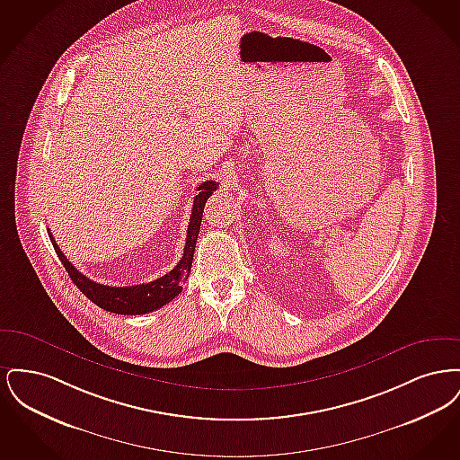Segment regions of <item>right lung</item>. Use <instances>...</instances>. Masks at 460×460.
I'll use <instances>...</instances> for the list:
<instances>
[{
	"mask_svg": "<svg viewBox=\"0 0 460 460\" xmlns=\"http://www.w3.org/2000/svg\"><path fill=\"white\" fill-rule=\"evenodd\" d=\"M217 188H219V182H216V181H205L198 186V195L193 201V210H191L190 224H188V234H186V246H184L182 259L171 272H167L165 276L155 279L152 283H146V285L115 288V286L100 285V283L91 281L66 261L60 246L51 236L49 229H48V234H49L53 248H55L60 262L64 263L72 283L77 286L93 304H96L103 310L113 312V314H120V315L148 314L160 306L167 305L182 291L184 281L190 278L205 203Z\"/></svg>",
	"mask_w": 460,
	"mask_h": 460,
	"instance_id": "right-lung-1",
	"label": "right lung"
}]
</instances>
